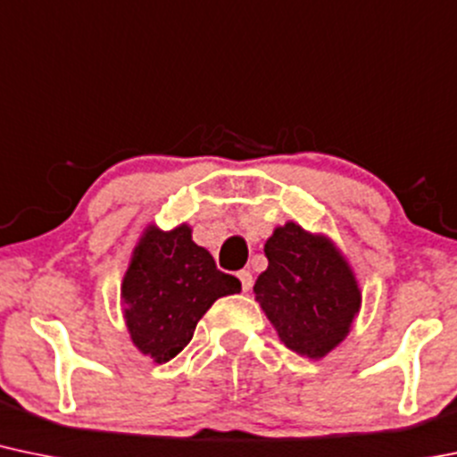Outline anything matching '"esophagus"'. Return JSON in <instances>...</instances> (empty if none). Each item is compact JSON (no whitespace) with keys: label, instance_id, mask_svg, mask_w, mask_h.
Here are the masks:
<instances>
[{"label":"esophagus","instance_id":"1","mask_svg":"<svg viewBox=\"0 0 457 457\" xmlns=\"http://www.w3.org/2000/svg\"><path fill=\"white\" fill-rule=\"evenodd\" d=\"M238 279H240V284H243V290H245V293H247V290H252V286H253V278H252V273H249V270H240V273H238Z\"/></svg>","mask_w":457,"mask_h":457}]
</instances>
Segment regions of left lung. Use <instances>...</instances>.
Here are the masks:
<instances>
[{
  "label": "left lung",
  "mask_w": 457,
  "mask_h": 457,
  "mask_svg": "<svg viewBox=\"0 0 457 457\" xmlns=\"http://www.w3.org/2000/svg\"><path fill=\"white\" fill-rule=\"evenodd\" d=\"M264 255L269 267L255 279V302L286 347L325 358L347 338L362 305L349 260L332 238L295 220L273 229Z\"/></svg>",
  "instance_id": "left-lung-1"
}]
</instances>
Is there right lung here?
Instances as JSON below:
<instances>
[{
	"label": "right lung",
	"instance_id": "add662e5",
	"mask_svg": "<svg viewBox=\"0 0 457 457\" xmlns=\"http://www.w3.org/2000/svg\"><path fill=\"white\" fill-rule=\"evenodd\" d=\"M234 293L240 282L217 269L188 223L169 232L149 223L121 282L125 328L140 353L164 364L190 343L210 305Z\"/></svg>",
	"mask_w": 457,
	"mask_h": 457
}]
</instances>
